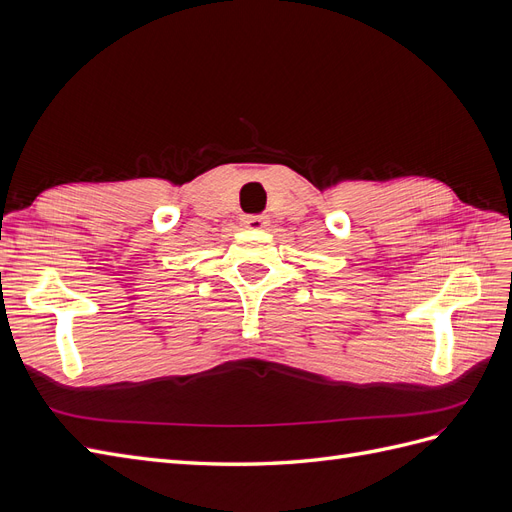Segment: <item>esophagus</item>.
I'll return each mask as SVG.
<instances>
[{"label": "esophagus", "mask_w": 512, "mask_h": 512, "mask_svg": "<svg viewBox=\"0 0 512 512\" xmlns=\"http://www.w3.org/2000/svg\"><path fill=\"white\" fill-rule=\"evenodd\" d=\"M269 224L267 215H245L243 226L245 228H265Z\"/></svg>", "instance_id": "1"}]
</instances>
